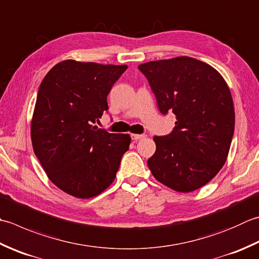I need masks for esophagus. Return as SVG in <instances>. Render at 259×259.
Segmentation results:
<instances>
[{
  "instance_id": "34e87169",
  "label": "esophagus",
  "mask_w": 259,
  "mask_h": 259,
  "mask_svg": "<svg viewBox=\"0 0 259 259\" xmlns=\"http://www.w3.org/2000/svg\"><path fill=\"white\" fill-rule=\"evenodd\" d=\"M143 138H145V135H137V134L131 135V139L135 140V141L139 140V139H143Z\"/></svg>"
}]
</instances>
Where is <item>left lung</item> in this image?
<instances>
[{
  "label": "left lung",
  "instance_id": "8db88e82",
  "mask_svg": "<svg viewBox=\"0 0 259 259\" xmlns=\"http://www.w3.org/2000/svg\"><path fill=\"white\" fill-rule=\"evenodd\" d=\"M161 114L173 112L171 133L155 136L147 161L154 177L177 192L195 191L225 165L235 131V109L224 77L201 60L182 56L138 66Z\"/></svg>",
  "mask_w": 259,
  "mask_h": 259
}]
</instances>
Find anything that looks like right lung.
<instances>
[{"label": "right lung", "instance_id": "add662e5", "mask_svg": "<svg viewBox=\"0 0 259 259\" xmlns=\"http://www.w3.org/2000/svg\"><path fill=\"white\" fill-rule=\"evenodd\" d=\"M126 65L64 60L45 76L31 122L33 151L53 183L78 199L99 195L114 181L129 135L93 125Z\"/></svg>", "mask_w": 259, "mask_h": 259}]
</instances>
